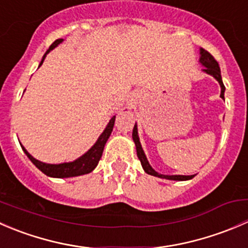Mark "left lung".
Instances as JSON below:
<instances>
[{
	"label": "left lung",
	"mask_w": 248,
	"mask_h": 248,
	"mask_svg": "<svg viewBox=\"0 0 248 248\" xmlns=\"http://www.w3.org/2000/svg\"><path fill=\"white\" fill-rule=\"evenodd\" d=\"M199 61H201V63L202 64V66H205L204 72H206L207 74H210V76L214 77L215 79L219 82V85H221V97L224 99V90H226V87H224L223 81H222L221 69H219L218 62H217L216 60H215V57L212 56L209 51H206L205 49H201V60H199ZM132 137H133L134 142H136L137 155H138V158L140 159V163H141L142 168H144V170L146 171L147 174L154 175V176L162 177V179L177 180V181H185V180H189V179H192V177H194V175H188V176H186V175H162V174H158L157 171H155L154 169L151 168V166L149 164V162H147L146 156H145L144 151H142V149H141V145H140V141H139L138 128H137V124H134Z\"/></svg>",
	"instance_id": "obj_1"
}]
</instances>
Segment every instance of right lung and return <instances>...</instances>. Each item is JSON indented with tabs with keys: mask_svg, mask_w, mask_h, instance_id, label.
Masks as SVG:
<instances>
[{
	"mask_svg": "<svg viewBox=\"0 0 248 248\" xmlns=\"http://www.w3.org/2000/svg\"><path fill=\"white\" fill-rule=\"evenodd\" d=\"M62 41H63L62 38L56 39V41H55L54 43L49 46V49H47L46 54H44V56H43V59H42L41 64H39V66H42V63H43V61H44V59H46L47 52H49L50 50L54 49L55 46H59ZM114 124H115V116H112L111 120L109 121L108 126H107V128L104 129L103 133L101 134V137H99L98 140L96 141V144H94L93 146H92L91 149L86 152V154L82 155L80 158L76 159L74 162H69V163H61V164L43 163V162L33 158V157H32L31 155L26 151V149H25L24 146H21V147H22V150H24L25 154H26V156L30 158V161H31L32 163H33L34 166H36L42 172H44V174L47 175V176L72 177V176H79V175L89 174V172H91L92 170H93V169L97 167V164H98L99 159H101V157H102V154H103L104 145H106L107 140H108L110 134H111V132H112V128H114Z\"/></svg>",
	"mask_w": 248,
	"mask_h": 248,
	"instance_id": "right-lung-1",
	"label": "right lung"
}]
</instances>
